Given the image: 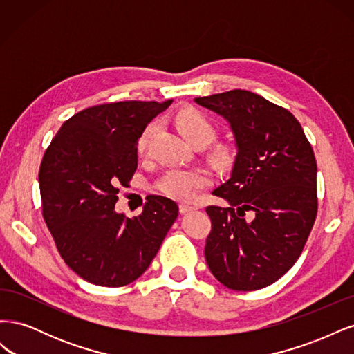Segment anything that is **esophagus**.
Segmentation results:
<instances>
[{
    "label": "esophagus",
    "mask_w": 354,
    "mask_h": 354,
    "mask_svg": "<svg viewBox=\"0 0 354 354\" xmlns=\"http://www.w3.org/2000/svg\"><path fill=\"white\" fill-rule=\"evenodd\" d=\"M194 209H196V207L187 205V203H180V212H181V214H186V212L194 211Z\"/></svg>",
    "instance_id": "34e87169"
}]
</instances>
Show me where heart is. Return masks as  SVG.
I'll list each match as a JSON object with an SVG mask.
<instances>
[{
	"instance_id": "1",
	"label": "heart",
	"mask_w": 354,
	"mask_h": 354,
	"mask_svg": "<svg viewBox=\"0 0 354 354\" xmlns=\"http://www.w3.org/2000/svg\"><path fill=\"white\" fill-rule=\"evenodd\" d=\"M176 125L192 145H208L216 137V127L205 115L198 111L183 109L176 118ZM156 122H151L145 127L137 142V152L145 155L151 145L153 134L156 133ZM211 185V176L208 171L202 168H173L167 171L158 181L156 189L160 194L173 198L176 201H192L202 189Z\"/></svg>"
}]
</instances>
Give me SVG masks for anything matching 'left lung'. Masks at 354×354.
I'll list each match as a JSON object with an SVG mask.
<instances>
[{"label": "left lung", "mask_w": 354, "mask_h": 354, "mask_svg": "<svg viewBox=\"0 0 354 354\" xmlns=\"http://www.w3.org/2000/svg\"><path fill=\"white\" fill-rule=\"evenodd\" d=\"M195 102L229 121L238 147L230 178L212 192L229 205L207 207V264L233 291L269 286L295 264L316 220L312 145L291 112L255 93Z\"/></svg>", "instance_id": "8db88e82"}]
</instances>
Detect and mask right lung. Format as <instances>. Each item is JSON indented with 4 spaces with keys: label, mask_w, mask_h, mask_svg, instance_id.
Segmentation results:
<instances>
[{
    "label": "right lung",
    "mask_w": 354,
    "mask_h": 354,
    "mask_svg": "<svg viewBox=\"0 0 354 354\" xmlns=\"http://www.w3.org/2000/svg\"><path fill=\"white\" fill-rule=\"evenodd\" d=\"M171 100L113 102L84 109L62 125L39 167L42 217L62 259L84 281L118 288L140 277L178 216L151 195L134 218L115 211L120 187L137 169V142Z\"/></svg>",
    "instance_id": "1"
}]
</instances>
